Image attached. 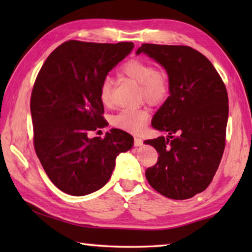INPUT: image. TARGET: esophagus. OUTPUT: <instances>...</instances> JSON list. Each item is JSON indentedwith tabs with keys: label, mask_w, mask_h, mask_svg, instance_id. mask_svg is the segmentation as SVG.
<instances>
[{
	"label": "esophagus",
	"mask_w": 252,
	"mask_h": 252,
	"mask_svg": "<svg viewBox=\"0 0 252 252\" xmlns=\"http://www.w3.org/2000/svg\"><path fill=\"white\" fill-rule=\"evenodd\" d=\"M143 144V140L141 138H134V146L135 147H141Z\"/></svg>",
	"instance_id": "34e87169"
}]
</instances>
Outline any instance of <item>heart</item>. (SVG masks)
<instances>
[{
  "label": "heart",
  "instance_id": "obj_1",
  "mask_svg": "<svg viewBox=\"0 0 252 252\" xmlns=\"http://www.w3.org/2000/svg\"><path fill=\"white\" fill-rule=\"evenodd\" d=\"M119 76L140 85V94L149 104L159 105L168 99L171 92V83L168 74L156 69L151 62L142 59H130L118 71ZM101 103L106 108L112 106V82L109 79L102 81L99 89ZM150 119L149 110L125 109L112 118V126L131 133H140Z\"/></svg>",
  "mask_w": 252,
  "mask_h": 252
}]
</instances>
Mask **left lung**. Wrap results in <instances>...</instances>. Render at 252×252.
Here are the masks:
<instances>
[{"instance_id":"1","label":"left lung","mask_w":252,"mask_h":252,"mask_svg":"<svg viewBox=\"0 0 252 252\" xmlns=\"http://www.w3.org/2000/svg\"><path fill=\"white\" fill-rule=\"evenodd\" d=\"M146 53L168 72L171 92L152 119L167 138L146 140L158 155L147 169L153 189L174 200L192 198L210 185L225 147L229 104L222 79L199 51L186 45L143 43Z\"/></svg>"}]
</instances>
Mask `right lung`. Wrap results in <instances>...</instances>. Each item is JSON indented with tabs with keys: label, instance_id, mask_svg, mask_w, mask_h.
<instances>
[{
	"label": "right lung",
	"instance_id": "obj_1",
	"mask_svg": "<svg viewBox=\"0 0 252 252\" xmlns=\"http://www.w3.org/2000/svg\"><path fill=\"white\" fill-rule=\"evenodd\" d=\"M132 49V42L66 41L49 55L36 76L31 94L34 149L49 179L63 192L80 197L101 189L117 156L133 146V136L120 129L104 139L89 138L108 123L99 96L102 81Z\"/></svg>",
	"mask_w": 252,
	"mask_h": 252
}]
</instances>
